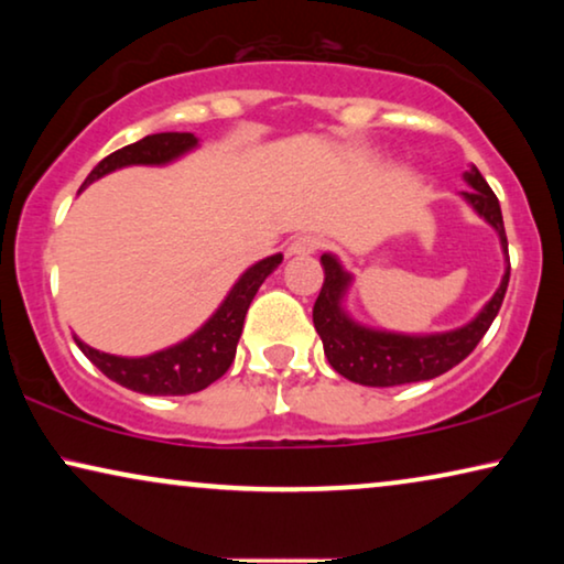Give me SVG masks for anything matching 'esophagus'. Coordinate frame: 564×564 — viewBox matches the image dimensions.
<instances>
[{
    "label": "esophagus",
    "mask_w": 564,
    "mask_h": 564,
    "mask_svg": "<svg viewBox=\"0 0 564 564\" xmlns=\"http://www.w3.org/2000/svg\"><path fill=\"white\" fill-rule=\"evenodd\" d=\"M323 246H326V241H323L321 236H297L295 241L290 243V253H295V257H305V253H315L321 251Z\"/></svg>",
    "instance_id": "obj_1"
}]
</instances>
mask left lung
Returning <instances> with one entry per match:
<instances>
[{
  "instance_id": "8db88e82",
  "label": "left lung",
  "mask_w": 564,
  "mask_h": 564,
  "mask_svg": "<svg viewBox=\"0 0 564 564\" xmlns=\"http://www.w3.org/2000/svg\"><path fill=\"white\" fill-rule=\"evenodd\" d=\"M469 189L459 192V197L496 230L500 238V249L506 257V272L500 276L498 290L480 307V313L465 326L452 330H436V334H403V330H384L365 326L346 311V295L354 284V274L346 272L341 259L326 251L321 257L323 264V288L313 305V323L318 330L323 351L330 367L346 380L367 384V388H392V384H408L449 372L462 359L469 357L490 323L503 305L508 276H511V261H508V241L503 228L500 203L492 195L488 182L469 166L465 174Z\"/></svg>"
}]
</instances>
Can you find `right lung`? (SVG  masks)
Wrapping results in <instances>:
<instances>
[{
    "label": "right lung",
    "mask_w": 564,
    "mask_h": 564,
    "mask_svg": "<svg viewBox=\"0 0 564 564\" xmlns=\"http://www.w3.org/2000/svg\"><path fill=\"white\" fill-rule=\"evenodd\" d=\"M197 145L199 141L195 133L145 135L141 141L130 143L99 161L84 180L82 189L126 166H166L176 159L187 156ZM280 264L282 253L251 264L228 290L218 311L195 334L161 351L145 354V357H118V354L91 349L79 336H74V341L99 372L110 377L112 382L122 384V388L143 392V395H192V392L205 390L207 384L220 380L228 372L230 361L236 357L238 338H241L246 311H249L253 295H257L267 276Z\"/></svg>",
    "instance_id": "add662e5"
}]
</instances>
